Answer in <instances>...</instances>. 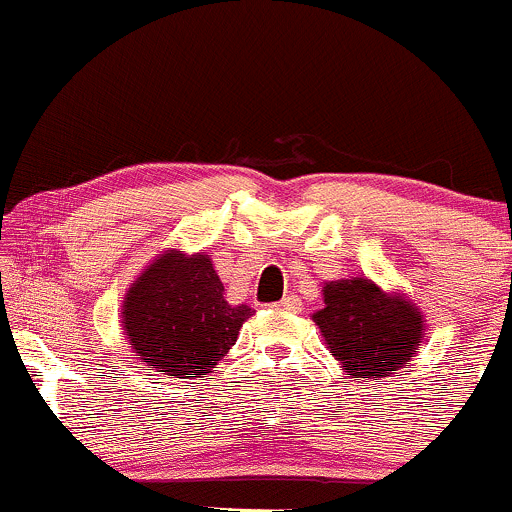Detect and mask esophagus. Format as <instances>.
I'll list each match as a JSON object with an SVG mask.
<instances>
[{
    "label": "esophagus",
    "instance_id": "1",
    "mask_svg": "<svg viewBox=\"0 0 512 512\" xmlns=\"http://www.w3.org/2000/svg\"><path fill=\"white\" fill-rule=\"evenodd\" d=\"M275 307H278V309H285V312H300V309H302V302H300V297L287 295V297H283V300H280L278 304H275Z\"/></svg>",
    "mask_w": 512,
    "mask_h": 512
}]
</instances>
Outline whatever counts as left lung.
<instances>
[{
    "label": "left lung",
    "mask_w": 512,
    "mask_h": 512,
    "mask_svg": "<svg viewBox=\"0 0 512 512\" xmlns=\"http://www.w3.org/2000/svg\"><path fill=\"white\" fill-rule=\"evenodd\" d=\"M314 321L343 370L363 380L394 375L423 341L421 312L365 278L326 283Z\"/></svg>",
    "instance_id": "8db88e82"
}]
</instances>
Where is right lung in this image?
Listing matches in <instances>:
<instances>
[{
	"label": "right lung",
	"instance_id": "obj_1",
	"mask_svg": "<svg viewBox=\"0 0 512 512\" xmlns=\"http://www.w3.org/2000/svg\"><path fill=\"white\" fill-rule=\"evenodd\" d=\"M251 307H232L210 256L162 254L132 283L123 326L142 363L162 375H208L237 341Z\"/></svg>",
	"mask_w": 512,
	"mask_h": 512
}]
</instances>
